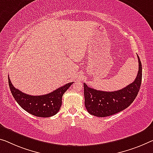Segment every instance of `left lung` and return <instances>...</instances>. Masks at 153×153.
<instances>
[{
    "label": "left lung",
    "instance_id": "left-lung-1",
    "mask_svg": "<svg viewBox=\"0 0 153 153\" xmlns=\"http://www.w3.org/2000/svg\"><path fill=\"white\" fill-rule=\"evenodd\" d=\"M139 70L135 81L122 90L104 91L84 86L85 106L89 114L96 117H107L116 114L127 108L139 92L142 77V68L137 55Z\"/></svg>",
    "mask_w": 153,
    "mask_h": 153
}]
</instances>
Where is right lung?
<instances>
[{
	"instance_id": "right-lung-1",
	"label": "right lung",
	"mask_w": 153,
	"mask_h": 153,
	"mask_svg": "<svg viewBox=\"0 0 153 153\" xmlns=\"http://www.w3.org/2000/svg\"><path fill=\"white\" fill-rule=\"evenodd\" d=\"M8 81L11 92L18 105L29 114L42 117H48L57 114L62 106L63 94L73 83L72 82L65 84L45 95L31 96L26 94L14 88L9 76Z\"/></svg>"
}]
</instances>
